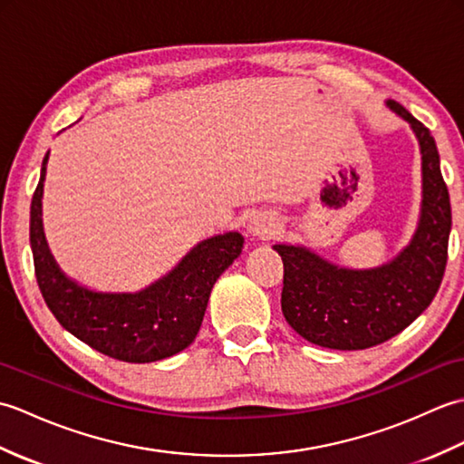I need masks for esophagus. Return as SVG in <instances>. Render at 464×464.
<instances>
[{"label": "esophagus", "instance_id": "obj_1", "mask_svg": "<svg viewBox=\"0 0 464 464\" xmlns=\"http://www.w3.org/2000/svg\"><path fill=\"white\" fill-rule=\"evenodd\" d=\"M277 225H279V221L275 219V217L257 215V217H253L249 229L253 231V235H257L259 239H271L273 235L277 233Z\"/></svg>", "mask_w": 464, "mask_h": 464}]
</instances>
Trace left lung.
Instances as JSON below:
<instances>
[{"mask_svg": "<svg viewBox=\"0 0 464 464\" xmlns=\"http://www.w3.org/2000/svg\"><path fill=\"white\" fill-rule=\"evenodd\" d=\"M389 107L411 123L422 153V213L409 247L379 269L351 271L303 247L275 245L285 319L319 347L361 351L395 337L429 307L445 275L452 215L435 140L401 103Z\"/></svg>", "mask_w": 464, "mask_h": 464, "instance_id": "obj_1", "label": "left lung"}]
</instances>
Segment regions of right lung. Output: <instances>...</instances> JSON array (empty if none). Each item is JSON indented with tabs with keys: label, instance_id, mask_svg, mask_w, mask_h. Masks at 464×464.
I'll list each match as a JSON object with an SVG mask.
<instances>
[{
	"label": "right lung",
	"instance_id": "add662e5",
	"mask_svg": "<svg viewBox=\"0 0 464 464\" xmlns=\"http://www.w3.org/2000/svg\"><path fill=\"white\" fill-rule=\"evenodd\" d=\"M42 177L34 191L29 241L35 279L45 304L63 329L107 357L125 362H153L189 347L199 333L215 281L239 257L243 237L225 233L185 255L177 267L135 295L87 291L59 271L42 229Z\"/></svg>",
	"mask_w": 464,
	"mask_h": 464
}]
</instances>
